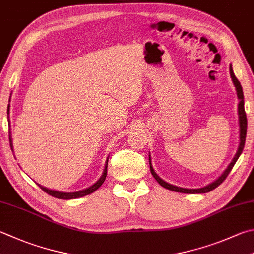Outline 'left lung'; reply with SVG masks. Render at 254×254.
<instances>
[{
  "mask_svg": "<svg viewBox=\"0 0 254 254\" xmlns=\"http://www.w3.org/2000/svg\"><path fill=\"white\" fill-rule=\"evenodd\" d=\"M230 75H231V78H232V82L236 86V89H237V96L239 98V105H238V114H239V126H240V143H239V148L237 150V154L234 155L232 161L230 162V165L228 166V168L223 171V174L219 177V178L213 181L212 184H210L208 186L203 187V188H199V189H187V188H180V187H177L174 185H170L168 183H166V181L162 180L161 178H159V176H158L154 168H152L151 166V159H150V155H149V166H150V171H151V175L154 176V178L159 183L160 186L164 187L166 189H169L172 191H176V192H183V193H205V192H209V191L213 190L214 188H217L219 185H221L224 179L227 178L228 175L230 174V171L232 170L234 164H236L238 158L240 157L241 152L243 150V148H245V142H246V137H247V115H246V111H245V97H243V90H242V86L239 82L238 78L234 76L233 73V69H232V66L230 65Z\"/></svg>",
  "mask_w": 254,
  "mask_h": 254,
  "instance_id": "1",
  "label": "left lung"
}]
</instances>
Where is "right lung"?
Masks as SVG:
<instances>
[{"instance_id":"1","label":"right lung","mask_w":254,"mask_h":254,"mask_svg":"<svg viewBox=\"0 0 254 254\" xmlns=\"http://www.w3.org/2000/svg\"><path fill=\"white\" fill-rule=\"evenodd\" d=\"M8 109H9V105H8L7 112H8ZM8 137H9V145H11V149L13 150L12 138H11V136H8ZM107 166H108V158H107V160H106V165H105V169H104L103 175H102V177H100L97 183H95L93 186H90L89 188H86V189L80 190V191H76V192H61V191L51 190L49 188H45V187H43L41 185H38V186H40V188L43 189V191H45L46 193H49L50 195H53V197H55L57 199L68 200V199H76V198L84 197V195H87L89 193L94 192V191H96L99 188V187L104 184V181H105V179H106V176H107Z\"/></svg>"}]
</instances>
